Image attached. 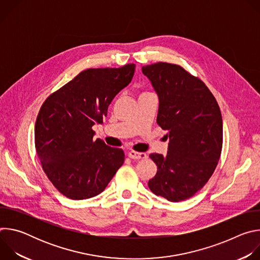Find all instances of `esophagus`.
<instances>
[{"instance_id": "esophagus-1", "label": "esophagus", "mask_w": 260, "mask_h": 260, "mask_svg": "<svg viewBox=\"0 0 260 260\" xmlns=\"http://www.w3.org/2000/svg\"><path fill=\"white\" fill-rule=\"evenodd\" d=\"M128 157L132 159H145L147 158L146 153L143 152H136V151H129L128 152Z\"/></svg>"}]
</instances>
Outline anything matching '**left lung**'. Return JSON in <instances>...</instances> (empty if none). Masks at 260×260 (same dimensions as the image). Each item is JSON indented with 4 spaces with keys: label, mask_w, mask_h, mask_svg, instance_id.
<instances>
[{
    "label": "left lung",
    "mask_w": 260,
    "mask_h": 260,
    "mask_svg": "<svg viewBox=\"0 0 260 260\" xmlns=\"http://www.w3.org/2000/svg\"><path fill=\"white\" fill-rule=\"evenodd\" d=\"M158 96L157 124L169 138L167 155L152 153L157 173L150 190L170 202L194 196L208 182L220 158L223 124L218 103L199 78L177 64L142 68Z\"/></svg>",
    "instance_id": "left-lung-1"
}]
</instances>
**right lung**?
<instances>
[{
  "instance_id": "add662e5",
  "label": "right lung",
  "mask_w": 260,
  "mask_h": 260,
  "mask_svg": "<svg viewBox=\"0 0 260 260\" xmlns=\"http://www.w3.org/2000/svg\"><path fill=\"white\" fill-rule=\"evenodd\" d=\"M135 68L128 63L82 71L43 103L35 124L36 151L48 179L67 198L100 194L123 165V150L93 140L91 127L103 122L114 96L131 83Z\"/></svg>"
}]
</instances>
